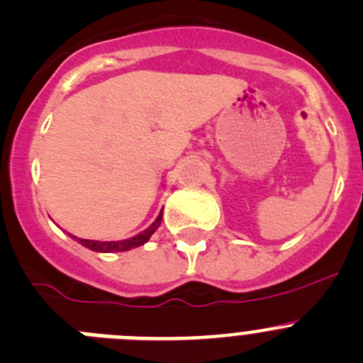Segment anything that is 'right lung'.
<instances>
[{"label": "right lung", "instance_id": "add662e5", "mask_svg": "<svg viewBox=\"0 0 363 363\" xmlns=\"http://www.w3.org/2000/svg\"><path fill=\"white\" fill-rule=\"evenodd\" d=\"M161 220H162V215H159L157 220L152 223L150 228L145 229V231L140 233V235L132 236V238L121 240V242H94V240H84V238H77V240H79V243H82L84 247H87V249L91 250H96V252H123V250L134 249V247H140L143 245V243H147L148 240H150V236L155 233V229L161 225Z\"/></svg>", "mask_w": 363, "mask_h": 363}]
</instances>
